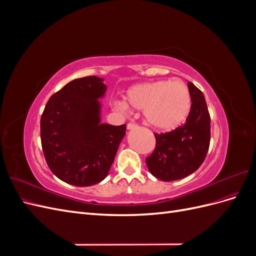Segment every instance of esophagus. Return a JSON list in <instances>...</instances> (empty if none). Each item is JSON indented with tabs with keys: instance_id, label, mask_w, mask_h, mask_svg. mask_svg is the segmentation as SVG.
I'll list each match as a JSON object with an SVG mask.
<instances>
[{
	"instance_id": "esophagus-1",
	"label": "esophagus",
	"mask_w": 256,
	"mask_h": 256,
	"mask_svg": "<svg viewBox=\"0 0 256 256\" xmlns=\"http://www.w3.org/2000/svg\"><path fill=\"white\" fill-rule=\"evenodd\" d=\"M136 127H138V125H136V124H134V122H129L128 125H127V129H128V130L134 129V128H136Z\"/></svg>"
}]
</instances>
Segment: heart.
<instances>
[{
    "label": "heart",
    "instance_id": "b5f03b06",
    "mask_svg": "<svg viewBox=\"0 0 256 256\" xmlns=\"http://www.w3.org/2000/svg\"><path fill=\"white\" fill-rule=\"evenodd\" d=\"M125 101L116 100L114 106L127 111L128 105L143 110L144 120L148 126L168 131L177 128L188 118L192 98L187 85L178 81L160 80L134 85L126 95Z\"/></svg>",
    "mask_w": 256,
    "mask_h": 256
}]
</instances>
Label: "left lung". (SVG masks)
Returning <instances> with one entry per match:
<instances>
[{
	"label": "left lung",
	"mask_w": 256,
	"mask_h": 256,
	"mask_svg": "<svg viewBox=\"0 0 256 256\" xmlns=\"http://www.w3.org/2000/svg\"><path fill=\"white\" fill-rule=\"evenodd\" d=\"M192 98L186 122L166 134H154L156 147L146 166L164 182L178 180L196 172L203 164L210 143V115L206 100L194 84L188 82Z\"/></svg>",
	"instance_id": "1"
}]
</instances>
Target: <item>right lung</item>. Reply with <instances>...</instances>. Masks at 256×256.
<instances>
[{"instance_id":"1","label":"right lung","mask_w":256,"mask_h":256,"mask_svg":"<svg viewBox=\"0 0 256 256\" xmlns=\"http://www.w3.org/2000/svg\"><path fill=\"white\" fill-rule=\"evenodd\" d=\"M104 79L84 76L67 83L48 100L40 120L46 161L60 180L88 187L104 180L110 171L126 125L102 124Z\"/></svg>"}]
</instances>
